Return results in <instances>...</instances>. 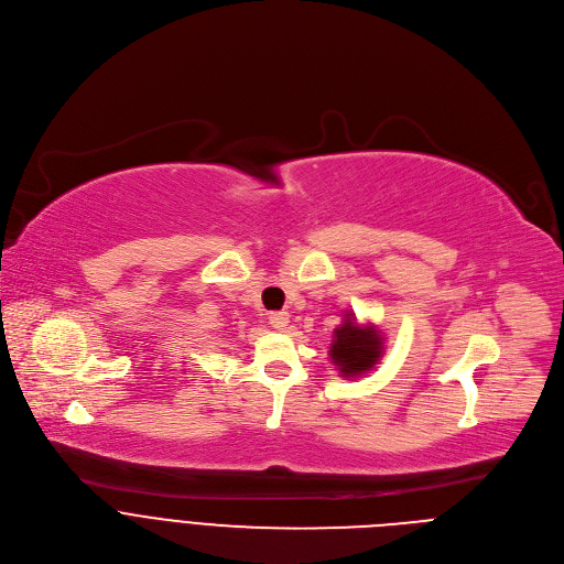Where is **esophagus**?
<instances>
[{
	"label": "esophagus",
	"mask_w": 564,
	"mask_h": 564,
	"mask_svg": "<svg viewBox=\"0 0 564 564\" xmlns=\"http://www.w3.org/2000/svg\"><path fill=\"white\" fill-rule=\"evenodd\" d=\"M290 324V312H270V326L276 330H285Z\"/></svg>",
	"instance_id": "34e87169"
}]
</instances>
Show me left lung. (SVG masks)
<instances>
[{"mask_svg":"<svg viewBox=\"0 0 564 564\" xmlns=\"http://www.w3.org/2000/svg\"><path fill=\"white\" fill-rule=\"evenodd\" d=\"M383 355V337L375 326H359L355 314H346L344 324L335 328L330 359L344 377L368 372Z\"/></svg>","mask_w":564,"mask_h":564,"instance_id":"obj_1","label":"left lung"}]
</instances>
